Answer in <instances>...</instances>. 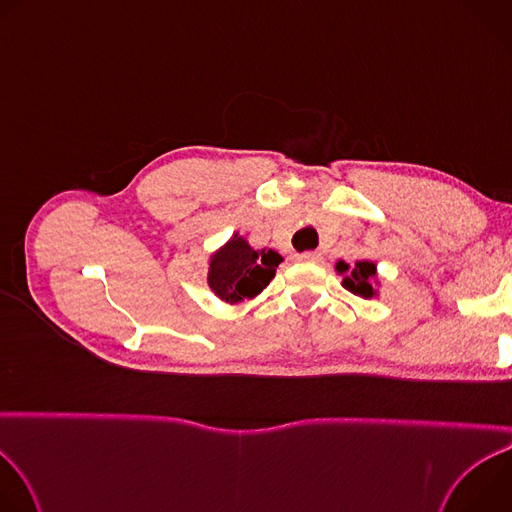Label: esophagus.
<instances>
[{
    "instance_id": "1",
    "label": "esophagus",
    "mask_w": 512,
    "mask_h": 512,
    "mask_svg": "<svg viewBox=\"0 0 512 512\" xmlns=\"http://www.w3.org/2000/svg\"><path fill=\"white\" fill-rule=\"evenodd\" d=\"M322 257H320V253H316V251H306V253H302V255H298V261H302V263H318Z\"/></svg>"
}]
</instances>
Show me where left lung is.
Segmentation results:
<instances>
[{"mask_svg":"<svg viewBox=\"0 0 512 512\" xmlns=\"http://www.w3.org/2000/svg\"><path fill=\"white\" fill-rule=\"evenodd\" d=\"M336 271L342 275V287H346L350 294L364 300L377 296V265L373 261H356L352 267L344 261H338Z\"/></svg>","mask_w":512,"mask_h":512,"instance_id":"left-lung-1","label":"left lung"}]
</instances>
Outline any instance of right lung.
I'll use <instances>...</instances> for the list:
<instances>
[{
  "label": "right lung",
  "mask_w": 512,
  "mask_h": 512,
  "mask_svg": "<svg viewBox=\"0 0 512 512\" xmlns=\"http://www.w3.org/2000/svg\"><path fill=\"white\" fill-rule=\"evenodd\" d=\"M283 257L273 249L255 251L239 233L221 249L214 251L208 263V285L218 300L239 304L259 296L275 277Z\"/></svg>",
  "instance_id": "1"
}]
</instances>
